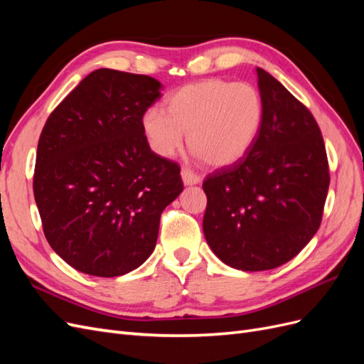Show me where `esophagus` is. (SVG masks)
<instances>
[{
  "label": "esophagus",
  "instance_id": "esophagus-1",
  "mask_svg": "<svg viewBox=\"0 0 364 364\" xmlns=\"http://www.w3.org/2000/svg\"><path fill=\"white\" fill-rule=\"evenodd\" d=\"M181 176H182V181H183L185 185H196V183H199L202 181L200 174H197V173H194L193 170L186 168V167L182 168Z\"/></svg>",
  "mask_w": 364,
  "mask_h": 364
}]
</instances>
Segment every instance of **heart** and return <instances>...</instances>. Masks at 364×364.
<instances>
[{
    "label": "heart",
    "mask_w": 364,
    "mask_h": 364,
    "mask_svg": "<svg viewBox=\"0 0 364 364\" xmlns=\"http://www.w3.org/2000/svg\"><path fill=\"white\" fill-rule=\"evenodd\" d=\"M142 117L153 151L168 158L186 142L211 167H226L243 158L257 141L264 119V100L247 82L203 79L181 86Z\"/></svg>",
    "instance_id": "b5f03b06"
}]
</instances>
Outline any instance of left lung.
Returning a JSON list of instances; mask_svg holds the SVG:
<instances>
[{"label":"left lung","instance_id":"left-lung-1","mask_svg":"<svg viewBox=\"0 0 364 364\" xmlns=\"http://www.w3.org/2000/svg\"><path fill=\"white\" fill-rule=\"evenodd\" d=\"M264 119L240 161L203 181V234L228 266L259 272L294 258L317 232L329 186L321 127L308 107L257 68Z\"/></svg>","mask_w":364,"mask_h":364}]
</instances>
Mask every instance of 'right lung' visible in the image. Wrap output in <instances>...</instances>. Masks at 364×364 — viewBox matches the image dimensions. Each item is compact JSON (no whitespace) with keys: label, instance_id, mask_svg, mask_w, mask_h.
Listing matches in <instances>:
<instances>
[{"label":"right lung","instance_id":"1","mask_svg":"<svg viewBox=\"0 0 364 364\" xmlns=\"http://www.w3.org/2000/svg\"><path fill=\"white\" fill-rule=\"evenodd\" d=\"M159 90L150 75L95 70L42 129L33 193L47 241L75 270L112 278L139 267L183 190L178 162L151 151L142 129Z\"/></svg>","mask_w":364,"mask_h":364}]
</instances>
